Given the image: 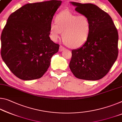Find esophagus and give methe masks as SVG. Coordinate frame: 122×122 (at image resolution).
<instances>
[{"instance_id":"34e87169","label":"esophagus","mask_w":122,"mask_h":122,"mask_svg":"<svg viewBox=\"0 0 122 122\" xmlns=\"http://www.w3.org/2000/svg\"><path fill=\"white\" fill-rule=\"evenodd\" d=\"M65 49V48L63 47V46H60V48H59V51H64Z\"/></svg>"}]
</instances>
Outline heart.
Listing matches in <instances>:
<instances>
[{"label": "heart", "instance_id": "obj_1", "mask_svg": "<svg viewBox=\"0 0 122 122\" xmlns=\"http://www.w3.org/2000/svg\"><path fill=\"white\" fill-rule=\"evenodd\" d=\"M91 29V22L87 16L63 11L56 16L55 23L51 24L49 34L51 39L56 41L62 32L63 43L70 48H78L87 41Z\"/></svg>", "mask_w": 122, "mask_h": 122}]
</instances>
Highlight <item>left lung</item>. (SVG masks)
I'll use <instances>...</instances> for the list:
<instances>
[{
  "label": "left lung",
  "mask_w": 122,
  "mask_h": 122,
  "mask_svg": "<svg viewBox=\"0 0 122 122\" xmlns=\"http://www.w3.org/2000/svg\"><path fill=\"white\" fill-rule=\"evenodd\" d=\"M75 10L92 23L88 40L81 47L71 51L69 68L77 78L98 80L107 74L118 54V34L111 17L92 4L73 2Z\"/></svg>",
  "instance_id": "left-lung-1"
}]
</instances>
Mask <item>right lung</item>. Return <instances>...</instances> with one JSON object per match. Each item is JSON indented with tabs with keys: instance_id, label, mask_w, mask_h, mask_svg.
Instances as JSON below:
<instances>
[{
	"instance_id": "obj_1",
	"label": "right lung",
	"mask_w": 122,
	"mask_h": 122,
	"mask_svg": "<svg viewBox=\"0 0 122 122\" xmlns=\"http://www.w3.org/2000/svg\"><path fill=\"white\" fill-rule=\"evenodd\" d=\"M62 1L27 4L9 16L1 35L2 59L15 76L39 79L47 71L60 45L49 37L54 14Z\"/></svg>"
}]
</instances>
